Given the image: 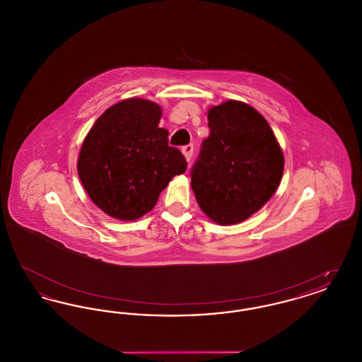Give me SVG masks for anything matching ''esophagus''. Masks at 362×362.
I'll use <instances>...</instances> for the list:
<instances>
[{"label": "esophagus", "mask_w": 362, "mask_h": 362, "mask_svg": "<svg viewBox=\"0 0 362 362\" xmlns=\"http://www.w3.org/2000/svg\"><path fill=\"white\" fill-rule=\"evenodd\" d=\"M192 152H194V146L192 145H186L182 148V153L186 157V160L189 161L191 157H192Z\"/></svg>", "instance_id": "obj_1"}]
</instances>
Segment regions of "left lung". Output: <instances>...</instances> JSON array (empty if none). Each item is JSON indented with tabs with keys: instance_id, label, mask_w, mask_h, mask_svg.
I'll return each instance as SVG.
<instances>
[{
	"instance_id": "1",
	"label": "left lung",
	"mask_w": 362,
	"mask_h": 362,
	"mask_svg": "<svg viewBox=\"0 0 362 362\" xmlns=\"http://www.w3.org/2000/svg\"><path fill=\"white\" fill-rule=\"evenodd\" d=\"M210 134L191 170V187L210 220L232 225L276 192L284 153L267 121L248 104L228 100L207 112Z\"/></svg>"
}]
</instances>
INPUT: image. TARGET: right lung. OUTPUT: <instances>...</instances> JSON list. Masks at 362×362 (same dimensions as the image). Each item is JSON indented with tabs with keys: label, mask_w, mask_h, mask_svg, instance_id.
<instances>
[{
	"label": "right lung",
	"mask_w": 362,
	"mask_h": 362,
	"mask_svg": "<svg viewBox=\"0 0 362 362\" xmlns=\"http://www.w3.org/2000/svg\"><path fill=\"white\" fill-rule=\"evenodd\" d=\"M161 107L132 98L111 105L81 145L77 171L92 202L105 214L134 221L155 207L158 195L187 161L158 127Z\"/></svg>",
	"instance_id": "add662e5"
}]
</instances>
